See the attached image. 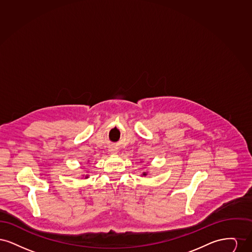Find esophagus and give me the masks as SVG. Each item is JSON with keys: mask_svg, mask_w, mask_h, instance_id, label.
I'll return each mask as SVG.
<instances>
[{"mask_svg": "<svg viewBox=\"0 0 252 252\" xmlns=\"http://www.w3.org/2000/svg\"><path fill=\"white\" fill-rule=\"evenodd\" d=\"M108 152H109L110 154H112V155H115V154L118 153V149H117L115 146H111V147H109Z\"/></svg>", "mask_w": 252, "mask_h": 252, "instance_id": "1", "label": "esophagus"}]
</instances>
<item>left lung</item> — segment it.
I'll return each instance as SVG.
<instances>
[{
    "mask_svg": "<svg viewBox=\"0 0 252 252\" xmlns=\"http://www.w3.org/2000/svg\"><path fill=\"white\" fill-rule=\"evenodd\" d=\"M147 174H148L147 172H144V173L142 174V177H146V176H147Z\"/></svg>",
    "mask_w": 252,
    "mask_h": 252,
    "instance_id": "obj_1",
    "label": "left lung"
}]
</instances>
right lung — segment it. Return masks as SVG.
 Instances as JSON below:
<instances>
[{
    "label": "right lung",
    "instance_id": "right-lung-1",
    "mask_svg": "<svg viewBox=\"0 0 252 252\" xmlns=\"http://www.w3.org/2000/svg\"><path fill=\"white\" fill-rule=\"evenodd\" d=\"M84 177L85 179H88L89 178V176L88 175H86V176H83Z\"/></svg>",
    "mask_w": 252,
    "mask_h": 252
}]
</instances>
